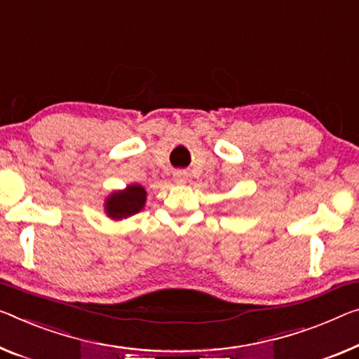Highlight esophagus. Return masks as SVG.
I'll return each mask as SVG.
<instances>
[{
  "label": "esophagus",
  "mask_w": 359,
  "mask_h": 359,
  "mask_svg": "<svg viewBox=\"0 0 359 359\" xmlns=\"http://www.w3.org/2000/svg\"><path fill=\"white\" fill-rule=\"evenodd\" d=\"M173 181L176 184H184L186 183V173L184 172H176L173 175Z\"/></svg>",
  "instance_id": "esophagus-1"
}]
</instances>
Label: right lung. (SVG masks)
I'll use <instances>...</instances> for the list:
<instances>
[{
	"label": "right lung",
	"instance_id": "1",
	"mask_svg": "<svg viewBox=\"0 0 359 359\" xmlns=\"http://www.w3.org/2000/svg\"><path fill=\"white\" fill-rule=\"evenodd\" d=\"M147 192L137 183L128 184L122 191H114L104 201V213L112 222L126 219L140 213L146 205Z\"/></svg>",
	"mask_w": 359,
	"mask_h": 359
}]
</instances>
